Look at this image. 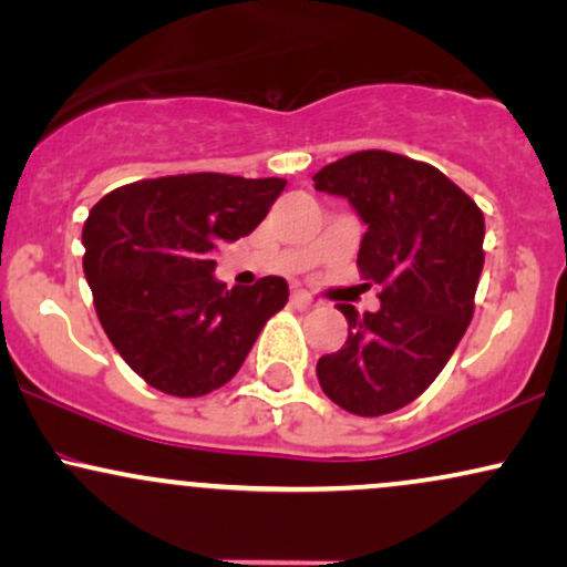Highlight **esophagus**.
I'll use <instances>...</instances> for the list:
<instances>
[{
    "mask_svg": "<svg viewBox=\"0 0 567 567\" xmlns=\"http://www.w3.org/2000/svg\"><path fill=\"white\" fill-rule=\"evenodd\" d=\"M290 301H292V306H298V309H309V306L315 303V296H311V292L301 290V288H296V290H292Z\"/></svg>",
    "mask_w": 567,
    "mask_h": 567,
    "instance_id": "1",
    "label": "esophagus"
}]
</instances>
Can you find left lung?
<instances>
[{"label":"left lung","instance_id":"1","mask_svg":"<svg viewBox=\"0 0 567 567\" xmlns=\"http://www.w3.org/2000/svg\"><path fill=\"white\" fill-rule=\"evenodd\" d=\"M315 188L349 199L368 226L357 266L383 288L379 311L338 306L349 338L320 357L317 379L349 413H394L426 392L470 328L483 210L437 167L379 148L322 167Z\"/></svg>","mask_w":567,"mask_h":567}]
</instances>
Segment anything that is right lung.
I'll use <instances>...</instances> for the list:
<instances>
[{"label": "right lung", "instance_id": "add662e5", "mask_svg": "<svg viewBox=\"0 0 567 567\" xmlns=\"http://www.w3.org/2000/svg\"><path fill=\"white\" fill-rule=\"evenodd\" d=\"M282 178L167 175L114 188L82 229L84 277L109 341L148 386L202 396L243 368L288 282H218L216 250L247 237L282 194Z\"/></svg>", "mask_w": 567, "mask_h": 567}]
</instances>
